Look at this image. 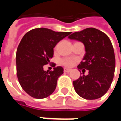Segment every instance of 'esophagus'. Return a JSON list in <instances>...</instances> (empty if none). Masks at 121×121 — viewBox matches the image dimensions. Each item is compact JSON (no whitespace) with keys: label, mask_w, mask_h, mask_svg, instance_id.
<instances>
[{"label":"esophagus","mask_w":121,"mask_h":121,"mask_svg":"<svg viewBox=\"0 0 121 121\" xmlns=\"http://www.w3.org/2000/svg\"><path fill=\"white\" fill-rule=\"evenodd\" d=\"M64 71L65 73H69L70 71H71V69H67V68H65L64 69Z\"/></svg>","instance_id":"1"}]
</instances>
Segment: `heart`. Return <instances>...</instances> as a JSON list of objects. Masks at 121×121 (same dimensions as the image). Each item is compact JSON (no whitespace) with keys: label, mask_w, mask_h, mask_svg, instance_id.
<instances>
[{"label":"heart","mask_w":121,"mask_h":121,"mask_svg":"<svg viewBox=\"0 0 121 121\" xmlns=\"http://www.w3.org/2000/svg\"><path fill=\"white\" fill-rule=\"evenodd\" d=\"M61 63L66 67H71L74 64V60L72 58H64L61 60Z\"/></svg>","instance_id":"heart-1"}]
</instances>
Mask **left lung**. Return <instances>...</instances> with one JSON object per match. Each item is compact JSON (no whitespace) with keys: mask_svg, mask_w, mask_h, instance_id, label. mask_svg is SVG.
I'll use <instances>...</instances> for the list:
<instances>
[{"mask_svg":"<svg viewBox=\"0 0 121 121\" xmlns=\"http://www.w3.org/2000/svg\"><path fill=\"white\" fill-rule=\"evenodd\" d=\"M69 38L84 44L86 54L77 68L79 71L83 68L89 71L87 75H83L73 82L75 90L86 100L100 98L108 91L114 77L115 56L110 40L93 27L75 32Z\"/></svg>","mask_w":121,"mask_h":121,"instance_id":"8db88e82","label":"left lung"}]
</instances>
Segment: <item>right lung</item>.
<instances>
[{"mask_svg":"<svg viewBox=\"0 0 121 121\" xmlns=\"http://www.w3.org/2000/svg\"><path fill=\"white\" fill-rule=\"evenodd\" d=\"M70 34L42 27L33 29L23 37L17 50V75L27 94L42 99L55 90L63 68L56 67L53 71H46L43 67L52 58L56 44Z\"/></svg>","mask_w":121,"mask_h":121,"instance_id":"obj_1","label":"right lung"}]
</instances>
